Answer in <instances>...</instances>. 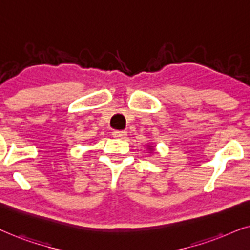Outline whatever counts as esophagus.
Listing matches in <instances>:
<instances>
[{
    "instance_id": "esophagus-1",
    "label": "esophagus",
    "mask_w": 250,
    "mask_h": 250,
    "mask_svg": "<svg viewBox=\"0 0 250 250\" xmlns=\"http://www.w3.org/2000/svg\"><path fill=\"white\" fill-rule=\"evenodd\" d=\"M112 135H113V137H115V138L123 139V138H125V136H127V132L123 131V130H114L112 132Z\"/></svg>"
}]
</instances>
